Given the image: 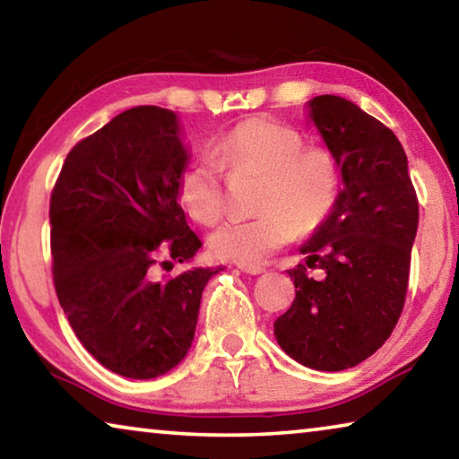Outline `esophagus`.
<instances>
[{"label": "esophagus", "mask_w": 459, "mask_h": 459, "mask_svg": "<svg viewBox=\"0 0 459 459\" xmlns=\"http://www.w3.org/2000/svg\"><path fill=\"white\" fill-rule=\"evenodd\" d=\"M238 269L245 271V273H248V275L265 273V267H261V265H238Z\"/></svg>", "instance_id": "obj_1"}]
</instances>
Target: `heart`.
<instances>
[{
    "mask_svg": "<svg viewBox=\"0 0 459 459\" xmlns=\"http://www.w3.org/2000/svg\"><path fill=\"white\" fill-rule=\"evenodd\" d=\"M221 163L230 172L255 169L263 174L259 208L253 219H232L216 227L208 247L219 259L238 265H261L271 253L309 232L336 204L340 164L328 147L304 145V137L283 123L248 117L232 127L216 145ZM178 196L192 219L212 224L224 212L222 167L200 155L184 169Z\"/></svg>",
    "mask_w": 459,
    "mask_h": 459,
    "instance_id": "1",
    "label": "heart"
}]
</instances>
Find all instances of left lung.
Segmentation results:
<instances>
[{
  "label": "left lung",
  "instance_id": "1",
  "mask_svg": "<svg viewBox=\"0 0 459 459\" xmlns=\"http://www.w3.org/2000/svg\"><path fill=\"white\" fill-rule=\"evenodd\" d=\"M307 117L340 164L330 214L299 247L309 278L290 269L295 299L273 324L277 344L316 370L352 368L391 336L405 306L419 204L407 155L391 129L352 100L320 95Z\"/></svg>",
  "mask_w": 459,
  "mask_h": 459
}]
</instances>
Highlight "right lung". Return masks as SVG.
I'll return each mask as SVG.
<instances>
[{"label": "right lung", "instance_id": "obj_1", "mask_svg": "<svg viewBox=\"0 0 459 459\" xmlns=\"http://www.w3.org/2000/svg\"><path fill=\"white\" fill-rule=\"evenodd\" d=\"M190 161L178 115L142 105L76 143L50 198L54 287L81 344L127 378L166 375L188 354L202 291L222 267L158 277L202 247L180 206Z\"/></svg>", "mask_w": 459, "mask_h": 459}]
</instances>
